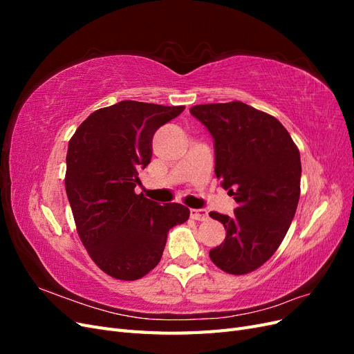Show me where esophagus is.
Returning a JSON list of instances; mask_svg holds the SVG:
<instances>
[{"mask_svg":"<svg viewBox=\"0 0 354 354\" xmlns=\"http://www.w3.org/2000/svg\"><path fill=\"white\" fill-rule=\"evenodd\" d=\"M190 217L196 221H205L208 218L207 209H190Z\"/></svg>","mask_w":354,"mask_h":354,"instance_id":"1","label":"esophagus"}]
</instances>
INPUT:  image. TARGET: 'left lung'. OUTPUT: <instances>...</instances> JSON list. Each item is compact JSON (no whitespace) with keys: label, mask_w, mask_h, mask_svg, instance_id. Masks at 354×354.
<instances>
[{"label":"left lung","mask_w":354,"mask_h":354,"mask_svg":"<svg viewBox=\"0 0 354 354\" xmlns=\"http://www.w3.org/2000/svg\"><path fill=\"white\" fill-rule=\"evenodd\" d=\"M190 113L211 133L216 176L238 202L232 217L209 212L226 229L209 259L226 273H251L279 248L295 216L299 151L274 116L242 102L196 104Z\"/></svg>","instance_id":"left-lung-1"}]
</instances>
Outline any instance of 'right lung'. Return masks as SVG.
I'll return each instance as SVG.
<instances>
[{
    "instance_id": "1",
    "label": "right lung",
    "mask_w": 354,
    "mask_h": 354,
    "mask_svg": "<svg viewBox=\"0 0 354 354\" xmlns=\"http://www.w3.org/2000/svg\"><path fill=\"white\" fill-rule=\"evenodd\" d=\"M185 106L124 100L93 112L69 140L65 187L77 232L91 260L115 279L155 269L171 227L189 218L181 203L137 195V171L152 158V138Z\"/></svg>"
}]
</instances>
